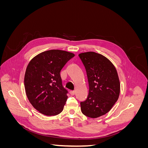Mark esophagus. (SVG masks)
Returning a JSON list of instances; mask_svg holds the SVG:
<instances>
[{
	"label": "esophagus",
	"mask_w": 148,
	"mask_h": 148,
	"mask_svg": "<svg viewBox=\"0 0 148 148\" xmlns=\"http://www.w3.org/2000/svg\"><path fill=\"white\" fill-rule=\"evenodd\" d=\"M75 91H70V95H71V96H73L74 95H75Z\"/></svg>",
	"instance_id": "esophagus-1"
}]
</instances>
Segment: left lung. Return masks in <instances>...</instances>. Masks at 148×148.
Listing matches in <instances>:
<instances>
[{"mask_svg": "<svg viewBox=\"0 0 148 148\" xmlns=\"http://www.w3.org/2000/svg\"><path fill=\"white\" fill-rule=\"evenodd\" d=\"M86 71L89 92L80 102L82 113L90 118L105 115L118 100L120 82L114 65L106 57L94 52L78 55Z\"/></svg>", "mask_w": 148, "mask_h": 148, "instance_id": "left-lung-1", "label": "left lung"}]
</instances>
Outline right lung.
Returning a JSON list of instances; mask_svg holds the SVG:
<instances>
[{
  "label": "right lung",
  "instance_id": "1",
  "mask_svg": "<svg viewBox=\"0 0 148 148\" xmlns=\"http://www.w3.org/2000/svg\"><path fill=\"white\" fill-rule=\"evenodd\" d=\"M75 56L61 50H49L31 60L24 78L26 96L32 106L46 115L59 114L64 109L68 91L62 85L60 71Z\"/></svg>",
  "mask_w": 148,
  "mask_h": 148
}]
</instances>
